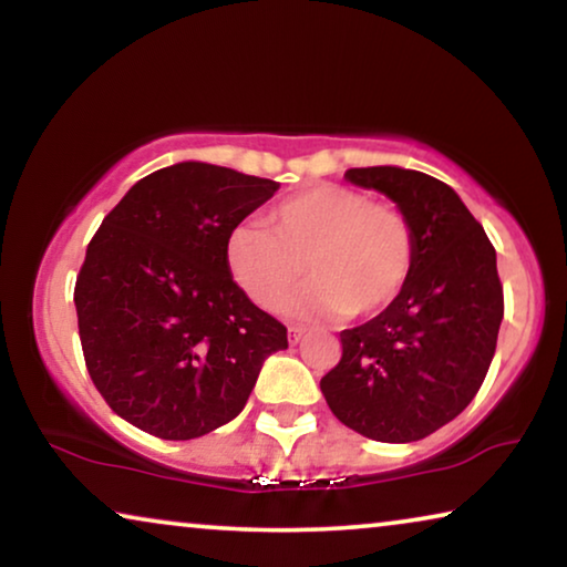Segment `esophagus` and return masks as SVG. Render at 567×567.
<instances>
[{
  "label": "esophagus",
  "mask_w": 567,
  "mask_h": 567,
  "mask_svg": "<svg viewBox=\"0 0 567 567\" xmlns=\"http://www.w3.org/2000/svg\"><path fill=\"white\" fill-rule=\"evenodd\" d=\"M301 338H305V328H297V324H293V328H289V343L291 346L301 343Z\"/></svg>",
  "instance_id": "obj_1"
}]
</instances>
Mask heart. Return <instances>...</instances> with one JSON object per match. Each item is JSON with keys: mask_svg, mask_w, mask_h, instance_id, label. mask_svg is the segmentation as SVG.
<instances>
[{"mask_svg": "<svg viewBox=\"0 0 567 567\" xmlns=\"http://www.w3.org/2000/svg\"><path fill=\"white\" fill-rule=\"evenodd\" d=\"M413 221L398 206L371 204L346 185H317L270 208L268 229L237 224L224 260L262 309H278L301 276L293 315L371 317L400 297L415 268Z\"/></svg>", "mask_w": 567, "mask_h": 567, "instance_id": "heart-1", "label": "heart"}]
</instances>
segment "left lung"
<instances>
[{"instance_id":"8db88e82","label":"left lung","mask_w":567,"mask_h":567,"mask_svg":"<svg viewBox=\"0 0 567 567\" xmlns=\"http://www.w3.org/2000/svg\"><path fill=\"white\" fill-rule=\"evenodd\" d=\"M346 177L408 214L417 252L400 297L374 320L340 332L343 355L320 390L348 429L408 444L454 421L491 369L503 320L495 247L436 177L402 167H353Z\"/></svg>"}]
</instances>
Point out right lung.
<instances>
[{"instance_id":"1","label":"right lung","mask_w":567,"mask_h":567,"mask_svg":"<svg viewBox=\"0 0 567 567\" xmlns=\"http://www.w3.org/2000/svg\"><path fill=\"white\" fill-rule=\"evenodd\" d=\"M278 190L237 169L177 162L146 175L105 216L76 276L92 384L115 415L188 441L243 413L286 328L231 278L224 245Z\"/></svg>"}]
</instances>
